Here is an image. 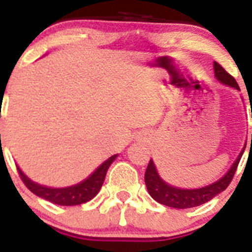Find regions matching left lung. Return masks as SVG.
Segmentation results:
<instances>
[{
	"label": "left lung",
	"instance_id": "8db88e82",
	"mask_svg": "<svg viewBox=\"0 0 252 252\" xmlns=\"http://www.w3.org/2000/svg\"><path fill=\"white\" fill-rule=\"evenodd\" d=\"M213 68H215V74L218 81L240 91V87L237 84V82H236L235 78L230 73H227L221 64H218L217 62H215L213 63ZM242 154H244V151L240 154L239 158L233 162L232 168L228 170V173L223 178H221L218 182L211 184V186L203 187V188L199 189H179L169 186L165 182H162L161 178L158 174L157 168L154 165L153 160H150L145 171V184L146 188H148L149 194L155 201L159 202L160 204L179 209L193 208V207L207 203L213 197H216L217 194L223 192L224 189L230 186L231 180H232L233 175H235L236 170H237V166H239Z\"/></svg>",
	"mask_w": 252,
	"mask_h": 252
}]
</instances>
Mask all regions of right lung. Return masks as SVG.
<instances>
[{
	"label": "right lung",
	"mask_w": 252,
	"mask_h": 252,
	"mask_svg": "<svg viewBox=\"0 0 252 252\" xmlns=\"http://www.w3.org/2000/svg\"><path fill=\"white\" fill-rule=\"evenodd\" d=\"M117 155H113L110 159L98 166V169L91 175L90 178H87L84 182L77 184V186L68 187V188H60V189H53L48 188V187L39 186V184L31 182L28 177H26L20 168H17L19 175L21 180L24 182L28 189H30L31 192L36 194L37 197H41L46 201L51 202V203L59 204V206H77V204L86 203V202L91 201L93 197L97 195L99 192L103 180L106 178L107 169L110 168L113 160L116 159Z\"/></svg>",
	"instance_id": "add662e5"
}]
</instances>
